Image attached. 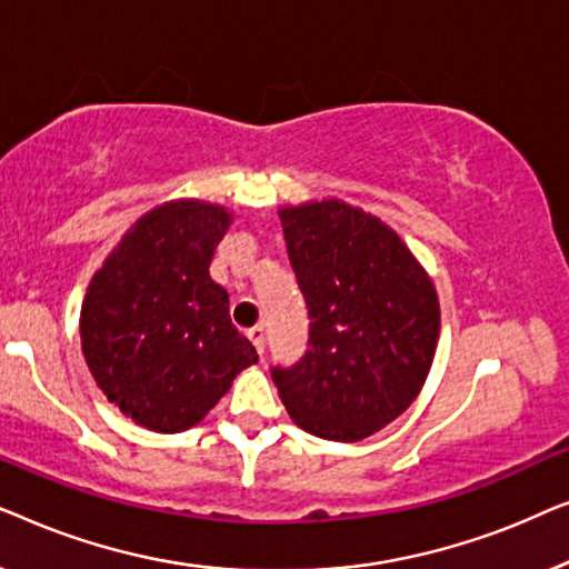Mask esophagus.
<instances>
[{"mask_svg": "<svg viewBox=\"0 0 569 569\" xmlns=\"http://www.w3.org/2000/svg\"><path fill=\"white\" fill-rule=\"evenodd\" d=\"M248 339L253 341L256 352L263 355V341H267V333H263V326H253V329H248Z\"/></svg>", "mask_w": 569, "mask_h": 569, "instance_id": "esophagus-1", "label": "esophagus"}]
</instances>
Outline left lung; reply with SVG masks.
Instances as JSON below:
<instances>
[{
  "label": "left lung",
  "instance_id": "1",
  "mask_svg": "<svg viewBox=\"0 0 569 569\" xmlns=\"http://www.w3.org/2000/svg\"><path fill=\"white\" fill-rule=\"evenodd\" d=\"M279 220L310 318L300 360L271 368L279 399L316 438H370L425 386L438 295L401 238L362 209L310 201Z\"/></svg>",
  "mask_w": 569,
  "mask_h": 569
}]
</instances>
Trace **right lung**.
Returning <instances> with one entry per match:
<instances>
[{"instance_id":"obj_1","label":"right lung","mask_w":569,"mask_h":569,"mask_svg":"<svg viewBox=\"0 0 569 569\" xmlns=\"http://www.w3.org/2000/svg\"><path fill=\"white\" fill-rule=\"evenodd\" d=\"M230 220L228 209L193 199L152 209L84 295L80 339L92 378L147 430H189L259 362L230 321L228 290L209 277Z\"/></svg>"}]
</instances>
